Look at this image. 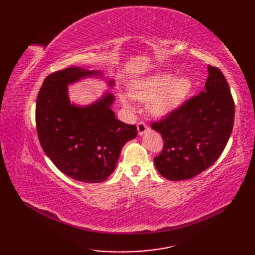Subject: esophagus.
Instances as JSON below:
<instances>
[{
  "mask_svg": "<svg viewBox=\"0 0 255 255\" xmlns=\"http://www.w3.org/2000/svg\"><path fill=\"white\" fill-rule=\"evenodd\" d=\"M137 129H138V133L140 134V136H142V134L148 130V126L147 125H145L144 123H142V122H140V123H138L137 124Z\"/></svg>",
  "mask_w": 255,
  "mask_h": 255,
  "instance_id": "1",
  "label": "esophagus"
}]
</instances>
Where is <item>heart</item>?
<instances>
[{
    "label": "heart",
    "instance_id": "heart-1",
    "mask_svg": "<svg viewBox=\"0 0 255 255\" xmlns=\"http://www.w3.org/2000/svg\"><path fill=\"white\" fill-rule=\"evenodd\" d=\"M193 90L192 80L186 77L175 78L171 73H156L134 80L129 85V93L134 100L149 102L148 110L153 116H163L172 112L186 99ZM123 105L131 110V101L122 95Z\"/></svg>",
    "mask_w": 255,
    "mask_h": 255
}]
</instances>
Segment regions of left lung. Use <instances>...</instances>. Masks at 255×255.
<instances>
[{
  "label": "left lung",
  "instance_id": "left-lung-1",
  "mask_svg": "<svg viewBox=\"0 0 255 255\" xmlns=\"http://www.w3.org/2000/svg\"><path fill=\"white\" fill-rule=\"evenodd\" d=\"M235 122V102L218 68L208 66L204 91L161 122L152 124L164 141L154 158L160 174L184 181L213 165L223 153Z\"/></svg>",
  "mask_w": 255,
  "mask_h": 255
}]
</instances>
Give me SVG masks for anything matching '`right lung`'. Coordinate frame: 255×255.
<instances>
[{"instance_id": "obj_1", "label": "right lung", "mask_w": 255, "mask_h": 255, "mask_svg": "<svg viewBox=\"0 0 255 255\" xmlns=\"http://www.w3.org/2000/svg\"><path fill=\"white\" fill-rule=\"evenodd\" d=\"M86 78H103V72L71 67L48 75L37 96V133L48 158L67 176L101 183L115 171L123 147L136 138L137 128L115 117V96L110 92L89 105L70 102L68 85ZM107 82L115 85L114 80Z\"/></svg>"}]
</instances>
